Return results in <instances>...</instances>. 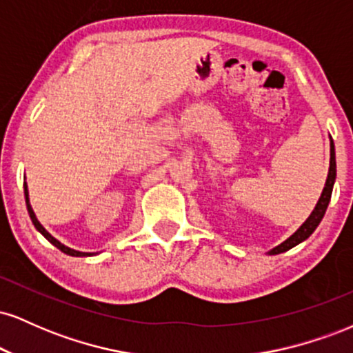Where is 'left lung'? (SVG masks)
I'll return each mask as SVG.
<instances>
[{
  "label": "left lung",
  "mask_w": 353,
  "mask_h": 353,
  "mask_svg": "<svg viewBox=\"0 0 353 353\" xmlns=\"http://www.w3.org/2000/svg\"><path fill=\"white\" fill-rule=\"evenodd\" d=\"M335 176H337V164H335V148H334V141H330V168H329V176H327L325 188H323V190H322V196H320L317 205H315V209L312 210V214L309 216V219H307V221L303 222L301 228L295 230L292 236L287 239L285 242H282L281 245H277V247H275V249L270 250V252H269L270 255L281 254V252H285V250L292 249L294 245L301 244L302 241H305V239L309 237L315 229H317V225L320 224V221H322L323 214H325L327 205H329V202H330L332 189H334V182H335Z\"/></svg>",
  "instance_id": "8db88e82"
}]
</instances>
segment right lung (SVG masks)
<instances>
[{"label": "right lung", "instance_id": "right-lung-1", "mask_svg": "<svg viewBox=\"0 0 353 353\" xmlns=\"http://www.w3.org/2000/svg\"><path fill=\"white\" fill-rule=\"evenodd\" d=\"M24 197H26V208H28V214H30V217H31V222H33V224H34L36 230H38V232H41L43 236L46 237L48 241L51 242L52 245H54V247H58V249L61 250V252H64V254H68V255H72V257H88V255H92L91 252H79V250L70 249V247H66V245H64V244H61V242L58 241V239H54V237H52L51 234L48 232V230L44 229L41 224H39V221H38V219H36V216H34V210H33V208H31V204H30V197H28V185H26V182H24Z\"/></svg>", "mask_w": 353, "mask_h": 353}]
</instances>
